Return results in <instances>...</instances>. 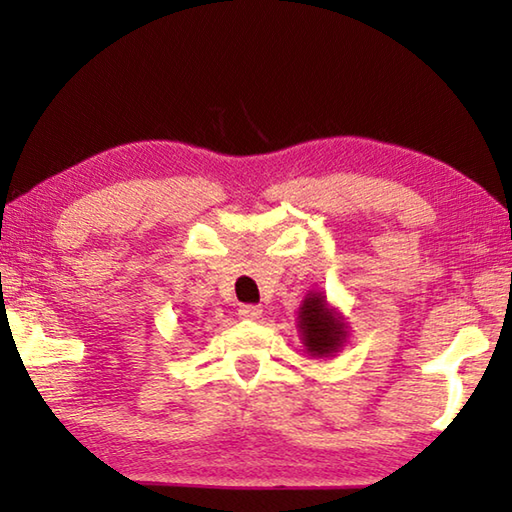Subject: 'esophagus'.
<instances>
[{
    "mask_svg": "<svg viewBox=\"0 0 512 512\" xmlns=\"http://www.w3.org/2000/svg\"><path fill=\"white\" fill-rule=\"evenodd\" d=\"M239 316L246 320H257V318H262V307L244 305V307H239Z\"/></svg>",
    "mask_w": 512,
    "mask_h": 512,
    "instance_id": "esophagus-1",
    "label": "esophagus"
}]
</instances>
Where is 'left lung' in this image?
Here are the masks:
<instances>
[{
  "instance_id": "8db88e82",
  "label": "left lung",
  "mask_w": 512,
  "mask_h": 512,
  "mask_svg": "<svg viewBox=\"0 0 512 512\" xmlns=\"http://www.w3.org/2000/svg\"><path fill=\"white\" fill-rule=\"evenodd\" d=\"M298 334L305 352L314 359L334 357L348 343V320L327 300L323 291L311 289L298 307Z\"/></svg>"
}]
</instances>
